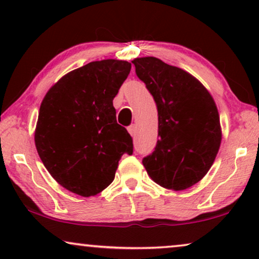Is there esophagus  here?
I'll return each instance as SVG.
<instances>
[{
	"mask_svg": "<svg viewBox=\"0 0 259 259\" xmlns=\"http://www.w3.org/2000/svg\"><path fill=\"white\" fill-rule=\"evenodd\" d=\"M127 130H128V133L131 134V136H132V137L136 136V133H137V126L136 125H131Z\"/></svg>",
	"mask_w": 259,
	"mask_h": 259,
	"instance_id": "esophagus-1",
	"label": "esophagus"
}]
</instances>
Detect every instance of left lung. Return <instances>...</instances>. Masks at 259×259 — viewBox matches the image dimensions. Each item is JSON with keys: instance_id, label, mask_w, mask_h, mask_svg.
I'll return each mask as SVG.
<instances>
[{"instance_id": "1", "label": "left lung", "mask_w": 259, "mask_h": 259, "mask_svg": "<svg viewBox=\"0 0 259 259\" xmlns=\"http://www.w3.org/2000/svg\"><path fill=\"white\" fill-rule=\"evenodd\" d=\"M132 63L158 108L159 140L143 159L145 168L165 189H189L206 175L221 146L213 98L190 73L153 56Z\"/></svg>"}]
</instances>
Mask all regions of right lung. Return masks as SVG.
<instances>
[{"label":"right lung","mask_w":259,"mask_h":259,"mask_svg":"<svg viewBox=\"0 0 259 259\" xmlns=\"http://www.w3.org/2000/svg\"><path fill=\"white\" fill-rule=\"evenodd\" d=\"M130 72L122 60L90 62L62 76L42 100L35 146L51 176L70 192H101L114 180L121 155L133 153L132 137L113 107Z\"/></svg>","instance_id":"1"}]
</instances>
